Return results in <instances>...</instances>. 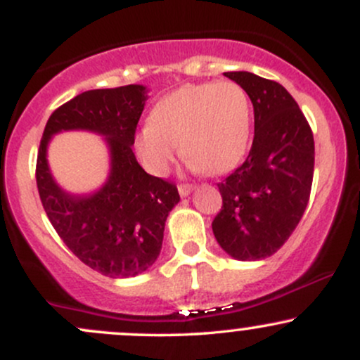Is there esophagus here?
<instances>
[{
  "label": "esophagus",
  "mask_w": 360,
  "mask_h": 360,
  "mask_svg": "<svg viewBox=\"0 0 360 360\" xmlns=\"http://www.w3.org/2000/svg\"><path fill=\"white\" fill-rule=\"evenodd\" d=\"M177 189H179L181 196H188V194L194 189V186L193 184H179L177 186Z\"/></svg>",
  "instance_id": "34e87169"
}]
</instances>
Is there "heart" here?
I'll list each match as a JSON object with an SVG mask.
<instances>
[{"instance_id": "1", "label": "heart", "mask_w": 360, "mask_h": 360, "mask_svg": "<svg viewBox=\"0 0 360 360\" xmlns=\"http://www.w3.org/2000/svg\"><path fill=\"white\" fill-rule=\"evenodd\" d=\"M252 134V103L233 81L186 84L154 106L150 123L137 137L139 154L155 174H164L179 152L193 169L223 174L245 155Z\"/></svg>"}]
</instances>
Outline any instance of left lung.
Returning <instances> with one entry per match:
<instances>
[{
  "instance_id": "1",
  "label": "left lung",
  "mask_w": 360,
  "mask_h": 360,
  "mask_svg": "<svg viewBox=\"0 0 360 360\" xmlns=\"http://www.w3.org/2000/svg\"><path fill=\"white\" fill-rule=\"evenodd\" d=\"M254 105V142L245 162L218 183L217 242L238 260L266 259L295 232L307 210L315 167L313 131L279 82L252 72H225Z\"/></svg>"
}]
</instances>
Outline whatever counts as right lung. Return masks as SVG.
<instances>
[{
    "instance_id": "obj_1",
    "label": "right lung",
    "mask_w": 360,
    "mask_h": 360,
    "mask_svg": "<svg viewBox=\"0 0 360 360\" xmlns=\"http://www.w3.org/2000/svg\"><path fill=\"white\" fill-rule=\"evenodd\" d=\"M146 100L140 84L77 94L51 115L37 155V188L52 226L81 262L110 278L137 276L155 262L167 214L179 203L176 184L147 174L131 150ZM62 129L105 135L112 169L100 192L74 197L55 184L46 146Z\"/></svg>"
}]
</instances>
